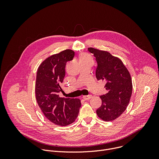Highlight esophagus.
I'll list each match as a JSON object with an SVG mask.
<instances>
[{
	"label": "esophagus",
	"instance_id": "esophagus-1",
	"mask_svg": "<svg viewBox=\"0 0 159 159\" xmlns=\"http://www.w3.org/2000/svg\"><path fill=\"white\" fill-rule=\"evenodd\" d=\"M92 98V95H88V96H84L83 99L85 100H89Z\"/></svg>",
	"mask_w": 159,
	"mask_h": 159
}]
</instances>
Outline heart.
I'll list each match as a JSON object with an SVG mask.
<instances>
[{
    "label": "heart",
    "instance_id": "heart-1",
    "mask_svg": "<svg viewBox=\"0 0 159 159\" xmlns=\"http://www.w3.org/2000/svg\"><path fill=\"white\" fill-rule=\"evenodd\" d=\"M92 60L91 57H90L89 54H87V53H82L79 57V61H85V60Z\"/></svg>",
    "mask_w": 159,
    "mask_h": 159
}]
</instances>
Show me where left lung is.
<instances>
[{
  "mask_svg": "<svg viewBox=\"0 0 159 159\" xmlns=\"http://www.w3.org/2000/svg\"><path fill=\"white\" fill-rule=\"evenodd\" d=\"M98 63L97 79L105 80L107 93L100 96L102 104L96 110L99 118L111 121L120 117L128 106L132 94L131 75L122 61L106 51L88 48Z\"/></svg>",
  "mask_w": 159,
  "mask_h": 159,
  "instance_id": "obj_1",
  "label": "left lung"
}]
</instances>
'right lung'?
Returning a JSON list of instances; mask_svg holds the SVG:
<instances>
[{
    "instance_id": "add662e5",
    "label": "right lung",
    "mask_w": 159,
    "mask_h": 159,
    "mask_svg": "<svg viewBox=\"0 0 159 159\" xmlns=\"http://www.w3.org/2000/svg\"><path fill=\"white\" fill-rule=\"evenodd\" d=\"M75 52L63 50L45 59L39 66L35 94L39 107L48 120L58 126H67L77 119L81 106L79 99L59 97L60 84L65 75V65L73 60Z\"/></svg>"
}]
</instances>
